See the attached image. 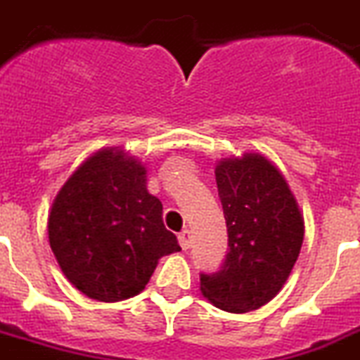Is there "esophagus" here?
I'll return each instance as SVG.
<instances>
[{"instance_id":"1","label":"esophagus","mask_w":360,"mask_h":360,"mask_svg":"<svg viewBox=\"0 0 360 360\" xmlns=\"http://www.w3.org/2000/svg\"><path fill=\"white\" fill-rule=\"evenodd\" d=\"M177 239H179V245L183 250H188L190 246H192V233H190V230H183V232L177 236Z\"/></svg>"}]
</instances>
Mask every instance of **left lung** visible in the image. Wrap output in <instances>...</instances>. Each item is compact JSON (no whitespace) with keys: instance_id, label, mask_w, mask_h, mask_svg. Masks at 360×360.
<instances>
[{"instance_id":"8db88e82","label":"left lung","mask_w":360,"mask_h":360,"mask_svg":"<svg viewBox=\"0 0 360 360\" xmlns=\"http://www.w3.org/2000/svg\"><path fill=\"white\" fill-rule=\"evenodd\" d=\"M215 181L228 254L217 271L201 274V290L221 310L245 314L281 292L301 252L304 221L281 172L262 155L224 159Z\"/></svg>"}]
</instances>
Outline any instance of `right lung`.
<instances>
[{
  "mask_svg": "<svg viewBox=\"0 0 360 360\" xmlns=\"http://www.w3.org/2000/svg\"><path fill=\"white\" fill-rule=\"evenodd\" d=\"M49 240L67 279L105 302L143 292L159 259L181 250L145 167L114 148L86 159L59 190Z\"/></svg>",
  "mask_w": 360,
  "mask_h": 360,
  "instance_id": "right-lung-1",
  "label": "right lung"
}]
</instances>
